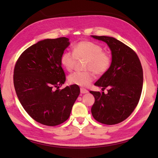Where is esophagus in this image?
Listing matches in <instances>:
<instances>
[{
    "instance_id": "1",
    "label": "esophagus",
    "mask_w": 158,
    "mask_h": 158,
    "mask_svg": "<svg viewBox=\"0 0 158 158\" xmlns=\"http://www.w3.org/2000/svg\"><path fill=\"white\" fill-rule=\"evenodd\" d=\"M80 90H81V94H85V93H88V90H87V89H85V88H80Z\"/></svg>"
}]
</instances>
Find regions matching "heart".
Masks as SVG:
<instances>
[{
  "label": "heart",
  "instance_id": "obj_1",
  "mask_svg": "<svg viewBox=\"0 0 158 158\" xmlns=\"http://www.w3.org/2000/svg\"><path fill=\"white\" fill-rule=\"evenodd\" d=\"M86 59L84 72H76L69 76L70 84L88 86L96 78V75H102L109 70L112 56L102 47L91 41H82L73 46V53L65 51L60 57V62L68 72L75 68L77 60Z\"/></svg>",
  "mask_w": 158,
  "mask_h": 158
}]
</instances>
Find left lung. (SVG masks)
<instances>
[{"instance_id": "left-lung-1", "label": "left lung", "mask_w": 158, "mask_h": 158, "mask_svg": "<svg viewBox=\"0 0 158 158\" xmlns=\"http://www.w3.org/2000/svg\"><path fill=\"white\" fill-rule=\"evenodd\" d=\"M92 36L106 43L112 53L109 70L95 83L102 91L108 88V93L89 92L95 98L92 114L97 122L114 125L127 119L138 105L143 83L141 63L132 49L116 39Z\"/></svg>"}]
</instances>
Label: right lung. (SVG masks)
<instances>
[{"label":"right lung","instance_id":"add662e5","mask_svg":"<svg viewBox=\"0 0 158 158\" xmlns=\"http://www.w3.org/2000/svg\"><path fill=\"white\" fill-rule=\"evenodd\" d=\"M69 44L66 37L43 40L26 49L15 63L17 96L28 115L43 125L55 126L68 119L79 95L77 85L59 89L66 80L60 57Z\"/></svg>","mask_w":158,"mask_h":158}]
</instances>
